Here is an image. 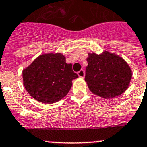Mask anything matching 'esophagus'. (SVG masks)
Returning a JSON list of instances; mask_svg holds the SVG:
<instances>
[{"instance_id":"esophagus-1","label":"esophagus","mask_w":147,"mask_h":147,"mask_svg":"<svg viewBox=\"0 0 147 147\" xmlns=\"http://www.w3.org/2000/svg\"><path fill=\"white\" fill-rule=\"evenodd\" d=\"M78 76L80 78H83V77L85 76V72H84L83 69H81V70H80L78 72Z\"/></svg>"}]
</instances>
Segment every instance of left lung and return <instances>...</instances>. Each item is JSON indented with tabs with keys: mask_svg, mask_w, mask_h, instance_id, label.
<instances>
[{
	"mask_svg": "<svg viewBox=\"0 0 147 147\" xmlns=\"http://www.w3.org/2000/svg\"><path fill=\"white\" fill-rule=\"evenodd\" d=\"M85 80L90 91L105 99L121 94L128 88L131 69L123 59L109 52L89 53Z\"/></svg>",
	"mask_w": 147,
	"mask_h": 147,
	"instance_id": "1",
	"label": "left lung"
}]
</instances>
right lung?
Instances as JSON below:
<instances>
[{
	"label": "right lung",
	"mask_w": 147,
	"mask_h": 147,
	"mask_svg": "<svg viewBox=\"0 0 147 147\" xmlns=\"http://www.w3.org/2000/svg\"><path fill=\"white\" fill-rule=\"evenodd\" d=\"M23 84L29 94L43 103L56 102L67 94L78 75L61 53L43 54L22 71Z\"/></svg>",
	"instance_id": "1"
}]
</instances>
